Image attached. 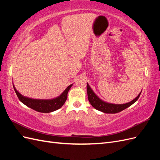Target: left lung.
Returning <instances> with one entry per match:
<instances>
[{
    "mask_svg": "<svg viewBox=\"0 0 160 160\" xmlns=\"http://www.w3.org/2000/svg\"><path fill=\"white\" fill-rule=\"evenodd\" d=\"M87 91H88V99L91 105L97 110L102 111V112L105 113H119L120 111L124 110L125 109L129 108V106L133 104L135 101L138 99L142 93V91L140 92L136 98H135L133 100L130 101L129 103L125 104H113L107 103L105 102V101H103V100L99 99L98 97L95 95L93 91L91 89L88 83H87Z\"/></svg>",
    "mask_w": 160,
    "mask_h": 160,
    "instance_id": "1",
    "label": "left lung"
}]
</instances>
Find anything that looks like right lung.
Instances as JSON below:
<instances>
[{
  "label": "right lung",
  "instance_id": "obj_1",
  "mask_svg": "<svg viewBox=\"0 0 160 160\" xmlns=\"http://www.w3.org/2000/svg\"><path fill=\"white\" fill-rule=\"evenodd\" d=\"M72 85V84L67 87L65 90L59 97L51 99H35L28 98H27V97L22 95L19 93L16 89V88H14V85L13 88L18 99L22 103L27 105V107L30 108L35 111H37L38 112L50 113L59 109L64 105L67 99V93H68Z\"/></svg>",
  "mask_w": 160,
  "mask_h": 160
}]
</instances>
